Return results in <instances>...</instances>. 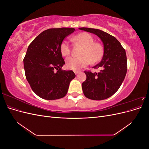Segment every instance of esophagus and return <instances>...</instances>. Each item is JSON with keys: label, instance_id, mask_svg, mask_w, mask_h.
<instances>
[{"label": "esophagus", "instance_id": "34e87169", "mask_svg": "<svg viewBox=\"0 0 149 149\" xmlns=\"http://www.w3.org/2000/svg\"><path fill=\"white\" fill-rule=\"evenodd\" d=\"M79 71H74V73L76 74H77L78 73H79Z\"/></svg>", "mask_w": 149, "mask_h": 149}]
</instances>
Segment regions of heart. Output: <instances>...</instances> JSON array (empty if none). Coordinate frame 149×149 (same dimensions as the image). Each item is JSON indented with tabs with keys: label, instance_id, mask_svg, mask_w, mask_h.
<instances>
[{
	"label": "heart",
	"instance_id": "1",
	"mask_svg": "<svg viewBox=\"0 0 149 149\" xmlns=\"http://www.w3.org/2000/svg\"><path fill=\"white\" fill-rule=\"evenodd\" d=\"M71 40L76 43H79L83 47L79 53V57H70L66 60L68 68L74 71L81 70L88 66L90 63H95L100 61L103 55L102 45L97 42H94L92 36L86 32H82L71 37ZM60 52L63 56H68L71 53L70 42L64 40L60 45Z\"/></svg>",
	"mask_w": 149,
	"mask_h": 149
}]
</instances>
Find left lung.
Returning <instances> with one entry per match:
<instances>
[{"label":"left lung","mask_w":149,"mask_h":149,"mask_svg":"<svg viewBox=\"0 0 149 149\" xmlns=\"http://www.w3.org/2000/svg\"><path fill=\"white\" fill-rule=\"evenodd\" d=\"M79 29L96 35L104 45L102 59L93 67L102 70L99 73L84 71L86 79L82 83L83 93L90 100H106L118 91L125 78L127 70L125 51L118 40L105 31L85 27Z\"/></svg>","instance_id":"obj_1"}]
</instances>
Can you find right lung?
I'll return each mask as SVG.
<instances>
[{
  "mask_svg": "<svg viewBox=\"0 0 149 149\" xmlns=\"http://www.w3.org/2000/svg\"><path fill=\"white\" fill-rule=\"evenodd\" d=\"M74 30L73 28L48 29L29 45L24 59L25 73L31 89L40 97L55 100L66 96L76 75L72 70H61L65 63L60 45Z\"/></svg>",
  "mask_w": 149,
  "mask_h": 149,
  "instance_id": "add662e5",
  "label": "right lung"
}]
</instances>
